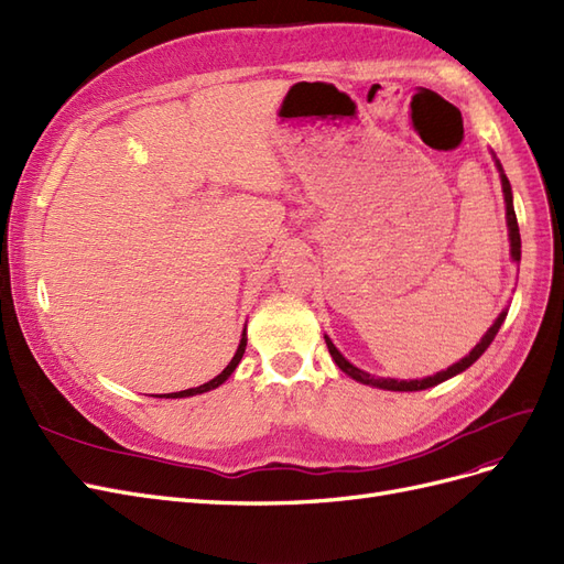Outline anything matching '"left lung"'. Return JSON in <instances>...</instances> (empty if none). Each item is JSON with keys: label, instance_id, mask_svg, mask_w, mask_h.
<instances>
[{"label": "left lung", "instance_id": "left-lung-1", "mask_svg": "<svg viewBox=\"0 0 564 564\" xmlns=\"http://www.w3.org/2000/svg\"><path fill=\"white\" fill-rule=\"evenodd\" d=\"M497 169H499V175H501V189H503V202H506V223H508V239H511V258H513L516 262H520V229H518V217H516V210H513V192H511V183H508V177L503 175V169H501L499 161H497ZM506 314H508V312H501V314H499V318L492 323V328H489V330L485 333V337L476 344L474 351H470L468 356H464L459 362H454V366H449L447 370H443V372H438V375H433V377H426V379H410V381H408V379H401V381H398V379L375 377V375H370V372H366V370H360V368L351 366V362L337 351V347L330 341V337H325V344H328V351H330L333 360L337 362V368H339L341 372H347L351 379L360 381V384H370V387L387 389V391H422V389H431V387H435V384H441V381H445V379H449V377H454V375H459V372H464L466 368L474 366V362L487 351L489 344H492V339L497 337V333H499V328H501V323H503Z\"/></svg>", "mask_w": 564, "mask_h": 564}]
</instances>
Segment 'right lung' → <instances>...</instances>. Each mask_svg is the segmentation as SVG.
Returning <instances> with one entry per match:
<instances>
[{
	"mask_svg": "<svg viewBox=\"0 0 564 564\" xmlns=\"http://www.w3.org/2000/svg\"><path fill=\"white\" fill-rule=\"evenodd\" d=\"M246 330H243V335H241V344H239V349H236V354H234V358L229 360V366L217 375V377H213L210 381H206V384H202V387H196V389H187V391H177V393H163V398H187V395H196V393H206V391H210V389H217L223 384V381H227L229 377H231V372L236 370V366H239L241 362V358H243V354H246ZM161 398V395H159Z\"/></svg>",
	"mask_w": 564,
	"mask_h": 564,
	"instance_id": "obj_1",
	"label": "right lung"
}]
</instances>
